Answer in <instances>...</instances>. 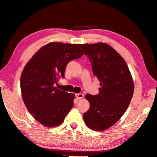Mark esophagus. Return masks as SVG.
Here are the masks:
<instances>
[{"label":"esophagus","mask_w":157,"mask_h":157,"mask_svg":"<svg viewBox=\"0 0 157 157\" xmlns=\"http://www.w3.org/2000/svg\"><path fill=\"white\" fill-rule=\"evenodd\" d=\"M75 96H76V98L78 100H82V98H83V97H84V95L82 94H76L75 95Z\"/></svg>","instance_id":"34e87169"}]
</instances>
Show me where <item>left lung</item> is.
Masks as SVG:
<instances>
[{"label": "left lung", "instance_id": "1", "mask_svg": "<svg viewBox=\"0 0 157 157\" xmlns=\"http://www.w3.org/2000/svg\"><path fill=\"white\" fill-rule=\"evenodd\" d=\"M88 55L94 75L99 79V94H86L89 109L83 114L84 121L94 131H104L118 122L134 94L132 74L121 55L107 44H78Z\"/></svg>", "mask_w": 157, "mask_h": 157}]
</instances>
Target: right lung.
Wrapping results in <instances>:
<instances>
[{
	"label": "right lung",
	"instance_id": "1",
	"mask_svg": "<svg viewBox=\"0 0 157 157\" xmlns=\"http://www.w3.org/2000/svg\"><path fill=\"white\" fill-rule=\"evenodd\" d=\"M84 55L77 44L50 42L26 63L21 75L23 102L34 118L48 127L62 124L73 107L75 94L57 89L67 63Z\"/></svg>",
	"mask_w": 157,
	"mask_h": 157
}]
</instances>
